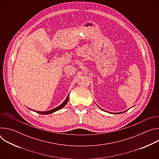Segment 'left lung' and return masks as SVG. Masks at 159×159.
Here are the masks:
<instances>
[{
  "label": "left lung",
  "mask_w": 159,
  "mask_h": 159,
  "mask_svg": "<svg viewBox=\"0 0 159 159\" xmlns=\"http://www.w3.org/2000/svg\"><path fill=\"white\" fill-rule=\"evenodd\" d=\"M124 112H126V111H124ZM119 112V114H120V113H123V112ZM113 114H114V113H113ZM115 114H118V113H116H116H115Z\"/></svg>",
  "instance_id": "8db88e82"
}]
</instances>
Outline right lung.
<instances>
[{
    "mask_svg": "<svg viewBox=\"0 0 159 159\" xmlns=\"http://www.w3.org/2000/svg\"><path fill=\"white\" fill-rule=\"evenodd\" d=\"M69 95L67 96V98H66V99L64 101V102H63L61 105H60L59 106H58V107H55V108H54V109H52V110L47 111H41H41H34V112H38V113H39V114H41V115L51 114V113H53V112H55V111H58V110H59V109L63 108V107L67 104L68 101H69Z\"/></svg>",
    "mask_w": 159,
    "mask_h": 159,
    "instance_id": "1",
    "label": "right lung"
}]
</instances>
